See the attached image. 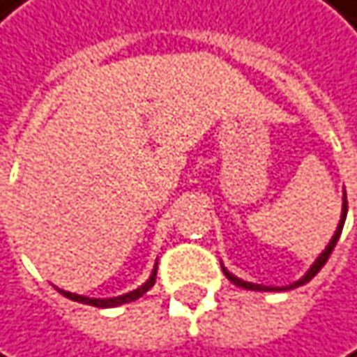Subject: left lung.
<instances>
[{
	"label": "left lung",
	"mask_w": 357,
	"mask_h": 357,
	"mask_svg": "<svg viewBox=\"0 0 357 357\" xmlns=\"http://www.w3.org/2000/svg\"><path fill=\"white\" fill-rule=\"evenodd\" d=\"M345 218H347V195H345V199H343V213H341V222H339V226H337V233H335V237L330 239V243H328V248L319 254V258L313 262V266L307 271V275L303 277V279H298L296 284H292V286H288V288H268V286H258V284H250V282H243V279H239V277H235V275H231L228 273L224 266H222V271H224V275L231 279V282L235 284V286H239V288H245V290H260V292H273V290H290V288H298V286H303V284H307V282H311V279L321 271V266L326 264V260L330 258V254H333V250H335V245H337V241H339V237H341V231H343V224H345Z\"/></svg>",
	"instance_id": "8db88e82"
}]
</instances>
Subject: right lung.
<instances>
[{
    "label": "right lung",
    "mask_w": 357,
    "mask_h": 357,
    "mask_svg": "<svg viewBox=\"0 0 357 357\" xmlns=\"http://www.w3.org/2000/svg\"><path fill=\"white\" fill-rule=\"evenodd\" d=\"M154 282H156V268L152 271L150 279H148V282H146L142 288H137V290H133V292H129V294L116 296V298H86V296L71 294V292H65V290H59V292H61L63 296H67L69 301H78V303H84V305H93V307H103V309H105V307H118V305H124V303H131V301L144 296V294L154 286Z\"/></svg>",
    "instance_id": "1"
}]
</instances>
